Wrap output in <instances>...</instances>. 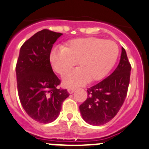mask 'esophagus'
I'll return each mask as SVG.
<instances>
[{
  "label": "esophagus",
  "mask_w": 149,
  "mask_h": 149,
  "mask_svg": "<svg viewBox=\"0 0 149 149\" xmlns=\"http://www.w3.org/2000/svg\"><path fill=\"white\" fill-rule=\"evenodd\" d=\"M74 89L72 88H68V92H69V93H72L74 92Z\"/></svg>",
  "instance_id": "34e87169"
}]
</instances>
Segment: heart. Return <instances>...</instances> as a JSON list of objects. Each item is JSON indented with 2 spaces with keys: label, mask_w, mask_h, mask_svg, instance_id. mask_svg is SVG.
<instances>
[{
  "label": "heart",
  "mask_w": 149,
  "mask_h": 149,
  "mask_svg": "<svg viewBox=\"0 0 149 149\" xmlns=\"http://www.w3.org/2000/svg\"><path fill=\"white\" fill-rule=\"evenodd\" d=\"M118 45L110 40L97 37L73 39L63 48H54L49 54L52 68L61 75L72 69L77 62L79 68L63 77L66 87L75 88L104 78L118 58Z\"/></svg>",
  "instance_id": "obj_1"
}]
</instances>
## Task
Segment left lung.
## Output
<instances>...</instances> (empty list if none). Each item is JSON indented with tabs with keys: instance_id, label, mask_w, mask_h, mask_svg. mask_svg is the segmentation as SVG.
Returning <instances> with one entry per match:
<instances>
[{
	"instance_id": "8db88e82",
	"label": "left lung",
	"mask_w": 149,
	"mask_h": 149,
	"mask_svg": "<svg viewBox=\"0 0 149 149\" xmlns=\"http://www.w3.org/2000/svg\"><path fill=\"white\" fill-rule=\"evenodd\" d=\"M114 72L107 78L88 88V97L80 105L83 119L89 124L100 126L109 122L118 113L127 94L131 64L125 49Z\"/></svg>"
}]
</instances>
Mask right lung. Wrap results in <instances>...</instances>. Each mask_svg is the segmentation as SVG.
Returning a JSON list of instances; mask_svg holds the SVG:
<instances>
[{"mask_svg": "<svg viewBox=\"0 0 149 149\" xmlns=\"http://www.w3.org/2000/svg\"><path fill=\"white\" fill-rule=\"evenodd\" d=\"M62 34L48 29L37 32L22 45L17 62L19 101L27 114L39 123L56 120L69 96L66 89L58 88L61 80L49 61L52 45Z\"/></svg>", "mask_w": 149, "mask_h": 149, "instance_id": "add662e5", "label": "right lung"}]
</instances>
